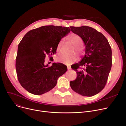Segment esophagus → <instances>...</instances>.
Listing matches in <instances>:
<instances>
[{"mask_svg": "<svg viewBox=\"0 0 126 126\" xmlns=\"http://www.w3.org/2000/svg\"><path fill=\"white\" fill-rule=\"evenodd\" d=\"M67 69H68V70L71 69V67H70V66H67Z\"/></svg>", "mask_w": 126, "mask_h": 126, "instance_id": "obj_1", "label": "esophagus"}]
</instances>
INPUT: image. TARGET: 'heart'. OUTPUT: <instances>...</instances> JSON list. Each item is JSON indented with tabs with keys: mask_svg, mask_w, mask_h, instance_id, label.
<instances>
[{
	"mask_svg": "<svg viewBox=\"0 0 126 126\" xmlns=\"http://www.w3.org/2000/svg\"><path fill=\"white\" fill-rule=\"evenodd\" d=\"M67 39L72 45L74 46L73 50L75 51L77 54L80 55L81 54V45L82 43V41L81 38L76 34L71 32L67 36ZM62 44V41H60L57 46L56 51L58 54L60 52ZM77 60V58L75 55H70L69 56L61 55L56 58V60L57 62L66 65L71 64L72 63H73L74 62L76 61Z\"/></svg>",
	"mask_w": 126,
	"mask_h": 126,
	"instance_id": "1",
	"label": "heart"
}]
</instances>
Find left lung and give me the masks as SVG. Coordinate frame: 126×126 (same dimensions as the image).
Instances as JSON below:
<instances>
[{
    "label": "left lung",
    "mask_w": 126,
    "mask_h": 126,
    "mask_svg": "<svg viewBox=\"0 0 126 126\" xmlns=\"http://www.w3.org/2000/svg\"><path fill=\"white\" fill-rule=\"evenodd\" d=\"M70 29L82 38L85 46L84 56L72 68L77 72V77L70 82V87L83 96H94L106 84L112 66L111 46L101 32L90 26H71Z\"/></svg>",
    "instance_id": "obj_1"
}]
</instances>
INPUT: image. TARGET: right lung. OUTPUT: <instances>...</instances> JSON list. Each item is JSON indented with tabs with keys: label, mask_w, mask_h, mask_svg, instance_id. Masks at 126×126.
Here are the masks:
<instances>
[{
	"label": "right lung",
	"mask_w": 126,
	"mask_h": 126,
	"mask_svg": "<svg viewBox=\"0 0 126 126\" xmlns=\"http://www.w3.org/2000/svg\"><path fill=\"white\" fill-rule=\"evenodd\" d=\"M70 32L69 27L46 25L28 32L20 42L16 59L18 80L30 93L41 95L57 84L58 79L67 71L66 65H45L46 55L56 54L61 39Z\"/></svg>",
	"instance_id": "right-lung-1"
}]
</instances>
